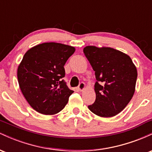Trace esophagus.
Wrapping results in <instances>:
<instances>
[{
  "instance_id": "1",
  "label": "esophagus",
  "mask_w": 152,
  "mask_h": 152,
  "mask_svg": "<svg viewBox=\"0 0 152 152\" xmlns=\"http://www.w3.org/2000/svg\"><path fill=\"white\" fill-rule=\"evenodd\" d=\"M85 86H85V83H83V82H81V83H79V85H78V89L80 91H82L85 88Z\"/></svg>"
}]
</instances>
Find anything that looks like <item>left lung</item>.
I'll use <instances>...</instances> for the list:
<instances>
[{
	"label": "left lung",
	"instance_id": "left-lung-1",
	"mask_svg": "<svg viewBox=\"0 0 152 152\" xmlns=\"http://www.w3.org/2000/svg\"><path fill=\"white\" fill-rule=\"evenodd\" d=\"M83 53L95 71L96 100L88 108L102 117H112L133 97L137 68L126 54L109 47L86 46Z\"/></svg>",
	"mask_w": 152,
	"mask_h": 152
}]
</instances>
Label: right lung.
I'll return each instance as SVG.
<instances>
[{
	"mask_svg": "<svg viewBox=\"0 0 152 152\" xmlns=\"http://www.w3.org/2000/svg\"><path fill=\"white\" fill-rule=\"evenodd\" d=\"M74 51V47L68 45L43 43L23 56L17 73L19 86L28 103L38 113L57 114L74 93L63 78L64 66Z\"/></svg>",
	"mask_w": 152,
	"mask_h": 152,
	"instance_id": "add662e5",
	"label": "right lung"
}]
</instances>
